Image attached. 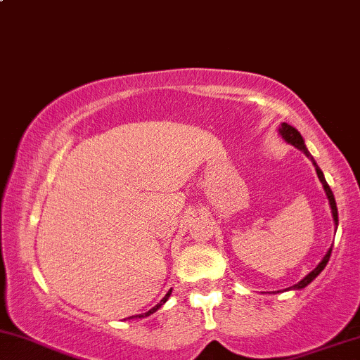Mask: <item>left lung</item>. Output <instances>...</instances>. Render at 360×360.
I'll list each match as a JSON object with an SVG mask.
<instances>
[{
  "mask_svg": "<svg viewBox=\"0 0 360 360\" xmlns=\"http://www.w3.org/2000/svg\"><path fill=\"white\" fill-rule=\"evenodd\" d=\"M278 133H281V135H282V139L285 140L287 143L294 145L295 148L302 150V152H304L305 155H307V157H309L310 160H312L314 167H316V172H317V176H319V180H321L322 187H323V190H326V195H327V198H329V203H330V208H332V217H334V224H335V229H337V225H339V214H337V205H335V198H334V193H332L330 187H329V185H327L326 179H323V173H322V170H321V168H319L317 163L314 162V158L310 157V153L307 152V146H305V143H304V139H302V135H300V133L297 131L294 127L287 125V123H282V125L278 127ZM330 254H332V247L329 248V252H327L326 257H323L321 264H319L317 267L312 270V272H310L309 275H305V277H304L302 281H300L299 283H295V285H292V287H288V288H294V290H299V288H304V287H307L309 283L312 282L314 278H316L317 275L321 274L323 269H326L327 262H329V259H330Z\"/></svg>",
  "mask_w": 360,
  "mask_h": 360,
  "instance_id": "1",
  "label": "left lung"
}]
</instances>
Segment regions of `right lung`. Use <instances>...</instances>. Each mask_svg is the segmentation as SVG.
I'll return each instance as SVG.
<instances>
[{
  "label": "right lung",
  "instance_id": "obj_1",
  "mask_svg": "<svg viewBox=\"0 0 360 360\" xmlns=\"http://www.w3.org/2000/svg\"><path fill=\"white\" fill-rule=\"evenodd\" d=\"M170 294H172V290H168V294H167L165 297H163V299H162V300H160V302H158L157 305H155V307H153V309H150V310H148V312H145V314H140V316H136V317H140V319H141V317H146V316H150V314L157 312V310H158L160 307H162V305H163V304H165V302H167V300H168V297H170ZM130 319H133V317H130Z\"/></svg>",
  "mask_w": 360,
  "mask_h": 360
}]
</instances>
